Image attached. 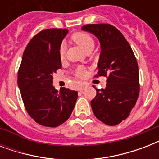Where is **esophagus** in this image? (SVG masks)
I'll return each mask as SVG.
<instances>
[{
	"instance_id": "1",
	"label": "esophagus",
	"mask_w": 159,
	"mask_h": 159,
	"mask_svg": "<svg viewBox=\"0 0 159 159\" xmlns=\"http://www.w3.org/2000/svg\"><path fill=\"white\" fill-rule=\"evenodd\" d=\"M86 87H87V85L82 84L79 87V88H78V91H82V90H84L85 88H86Z\"/></svg>"
}]
</instances>
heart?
<instances>
[{
    "label": "heart",
    "mask_w": 159,
    "mask_h": 159,
    "mask_svg": "<svg viewBox=\"0 0 159 159\" xmlns=\"http://www.w3.org/2000/svg\"><path fill=\"white\" fill-rule=\"evenodd\" d=\"M72 40L73 42L78 44L81 48L87 52L91 48H93L95 46V41L94 39L92 38V35H90L89 34L86 33V32H76L72 35L71 37ZM58 55L61 60H63L65 58V46L64 44H62L60 46L59 51H58ZM86 74L84 68L82 67H78L76 70V75L78 77H83Z\"/></svg>",
    "instance_id": "heart-1"
}]
</instances>
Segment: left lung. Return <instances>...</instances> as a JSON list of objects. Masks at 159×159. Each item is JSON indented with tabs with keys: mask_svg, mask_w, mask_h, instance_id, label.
<instances>
[{
	"mask_svg": "<svg viewBox=\"0 0 159 159\" xmlns=\"http://www.w3.org/2000/svg\"><path fill=\"white\" fill-rule=\"evenodd\" d=\"M82 30L93 34L101 43L98 72L95 77H107L105 89L93 87L97 96L91 102L92 111L104 124L116 125L128 117L138 99V62L128 41L115 26L89 24Z\"/></svg>",
	"mask_w": 159,
	"mask_h": 159,
	"instance_id": "left-lung-1",
	"label": "left lung"
}]
</instances>
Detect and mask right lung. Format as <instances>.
Here are the masks:
<instances>
[{"mask_svg": "<svg viewBox=\"0 0 159 159\" xmlns=\"http://www.w3.org/2000/svg\"><path fill=\"white\" fill-rule=\"evenodd\" d=\"M68 30L47 29L32 38L24 51L18 86L28 114L36 123L57 127L69 118L77 92L53 86V73L62 67L58 51Z\"/></svg>", "mask_w": 159, "mask_h": 159, "instance_id": "right-lung-1", "label": "right lung"}]
</instances>
